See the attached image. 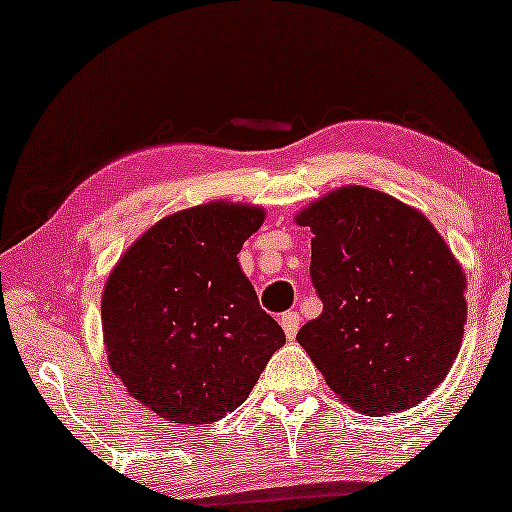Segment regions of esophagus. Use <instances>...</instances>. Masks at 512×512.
<instances>
[{
  "label": "esophagus",
  "instance_id": "1",
  "mask_svg": "<svg viewBox=\"0 0 512 512\" xmlns=\"http://www.w3.org/2000/svg\"><path fill=\"white\" fill-rule=\"evenodd\" d=\"M279 324H282L286 338H296L298 328H300V314L298 312H284L282 319H279Z\"/></svg>",
  "mask_w": 512,
  "mask_h": 512
}]
</instances>
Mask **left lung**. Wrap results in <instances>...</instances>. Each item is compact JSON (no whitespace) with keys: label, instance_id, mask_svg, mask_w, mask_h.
<instances>
[{"label":"left lung","instance_id":"8db88e82","mask_svg":"<svg viewBox=\"0 0 512 512\" xmlns=\"http://www.w3.org/2000/svg\"><path fill=\"white\" fill-rule=\"evenodd\" d=\"M312 228L310 277L324 310L296 340L352 408H412L445 380L466 321V277L426 216L347 186L298 216Z\"/></svg>","mask_w":512,"mask_h":512}]
</instances>
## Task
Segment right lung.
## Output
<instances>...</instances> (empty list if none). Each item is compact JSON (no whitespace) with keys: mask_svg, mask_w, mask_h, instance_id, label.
Masks as SVG:
<instances>
[{"mask_svg":"<svg viewBox=\"0 0 512 512\" xmlns=\"http://www.w3.org/2000/svg\"><path fill=\"white\" fill-rule=\"evenodd\" d=\"M263 214L233 202L184 209L146 230L109 275V366L165 422L212 424L240 408L286 342L237 263Z\"/></svg>","mask_w":512,"mask_h":512,"instance_id":"obj_1","label":"right lung"}]
</instances>
